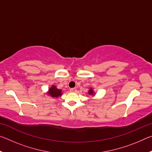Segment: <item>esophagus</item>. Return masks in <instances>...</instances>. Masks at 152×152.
I'll return each mask as SVG.
<instances>
[{
  "label": "esophagus",
  "mask_w": 152,
  "mask_h": 152,
  "mask_svg": "<svg viewBox=\"0 0 152 152\" xmlns=\"http://www.w3.org/2000/svg\"><path fill=\"white\" fill-rule=\"evenodd\" d=\"M70 91L71 92H76V88H72L70 89Z\"/></svg>",
  "instance_id": "34e87169"
}]
</instances>
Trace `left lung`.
Wrapping results in <instances>:
<instances>
[{"mask_svg": "<svg viewBox=\"0 0 152 152\" xmlns=\"http://www.w3.org/2000/svg\"><path fill=\"white\" fill-rule=\"evenodd\" d=\"M88 94H91V95H93L94 94V91H93V90H92V88H91V89L89 90Z\"/></svg>", "mask_w": 152, "mask_h": 152, "instance_id": "8db88e82", "label": "left lung"}]
</instances>
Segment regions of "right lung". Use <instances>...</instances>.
<instances>
[{
  "label": "right lung",
  "mask_w": 152,
  "mask_h": 152,
  "mask_svg": "<svg viewBox=\"0 0 152 152\" xmlns=\"http://www.w3.org/2000/svg\"><path fill=\"white\" fill-rule=\"evenodd\" d=\"M48 94L53 98H58L62 94V92H61V90L57 88L56 86L53 85L51 86V88H49Z\"/></svg>",
  "instance_id": "1"
}]
</instances>
